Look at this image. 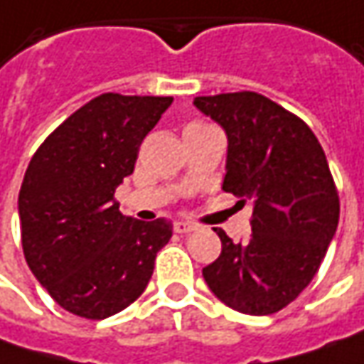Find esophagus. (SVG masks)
<instances>
[{
	"label": "esophagus",
	"instance_id": "obj_1",
	"mask_svg": "<svg viewBox=\"0 0 364 364\" xmlns=\"http://www.w3.org/2000/svg\"><path fill=\"white\" fill-rule=\"evenodd\" d=\"M174 231L180 232V235H186V232L196 231V227L192 223H186V220H178L174 225Z\"/></svg>",
	"mask_w": 364,
	"mask_h": 364
}]
</instances>
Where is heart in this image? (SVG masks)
<instances>
[{
	"instance_id": "b5f03b06",
	"label": "heart",
	"mask_w": 364,
	"mask_h": 364,
	"mask_svg": "<svg viewBox=\"0 0 364 364\" xmlns=\"http://www.w3.org/2000/svg\"><path fill=\"white\" fill-rule=\"evenodd\" d=\"M190 125H203V123H190Z\"/></svg>"
}]
</instances>
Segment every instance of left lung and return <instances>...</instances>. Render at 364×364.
<instances>
[{"mask_svg":"<svg viewBox=\"0 0 364 364\" xmlns=\"http://www.w3.org/2000/svg\"><path fill=\"white\" fill-rule=\"evenodd\" d=\"M194 105L229 139L223 190L253 204L251 237L203 269L229 308L251 316L279 312L314 279L338 227L341 200L324 149L304 121L253 91L196 97Z\"/></svg>","mask_w":364,"mask_h":364,"instance_id":"1","label":"left lung"}]
</instances>
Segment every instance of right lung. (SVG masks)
Masks as SVG:
<instances>
[{"instance_id": "obj_1", "label": "right lung", "mask_w": 364, "mask_h": 364, "mask_svg": "<svg viewBox=\"0 0 364 364\" xmlns=\"http://www.w3.org/2000/svg\"><path fill=\"white\" fill-rule=\"evenodd\" d=\"M172 97L103 92L36 149L18 198L28 267L70 314L103 320L137 300L172 223L121 215L115 188Z\"/></svg>"}]
</instances>
